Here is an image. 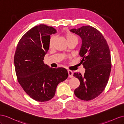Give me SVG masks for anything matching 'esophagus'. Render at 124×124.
<instances>
[{"label":"esophagus","instance_id":"1","mask_svg":"<svg viewBox=\"0 0 124 124\" xmlns=\"http://www.w3.org/2000/svg\"><path fill=\"white\" fill-rule=\"evenodd\" d=\"M68 74H69V77L70 78L73 77V72L72 71V70H68Z\"/></svg>","mask_w":124,"mask_h":124}]
</instances>
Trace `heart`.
Listing matches in <instances>:
<instances>
[{"mask_svg":"<svg viewBox=\"0 0 124 124\" xmlns=\"http://www.w3.org/2000/svg\"><path fill=\"white\" fill-rule=\"evenodd\" d=\"M65 37L66 38V40L68 41V42L70 41H77L78 40V38L76 35L70 32H68L66 33L65 34ZM54 36H51L50 38V40H49V46H52L53 44V42H54Z\"/></svg>","mask_w":124,"mask_h":124,"instance_id":"b5f03b06","label":"heart"}]
</instances>
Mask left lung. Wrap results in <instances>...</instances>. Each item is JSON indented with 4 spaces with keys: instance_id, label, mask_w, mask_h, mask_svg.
<instances>
[{
    "instance_id": "left-lung-1",
    "label": "left lung",
    "mask_w": 124,
    "mask_h": 124,
    "mask_svg": "<svg viewBox=\"0 0 124 124\" xmlns=\"http://www.w3.org/2000/svg\"><path fill=\"white\" fill-rule=\"evenodd\" d=\"M82 38L80 63L86 69L84 75L74 73L80 85L74 90L76 96L89 101L99 95L107 86L111 70V58L108 45L102 34L89 25L70 30Z\"/></svg>"
}]
</instances>
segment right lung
I'll use <instances>...</instances> for the list:
<instances>
[{
    "mask_svg": "<svg viewBox=\"0 0 124 124\" xmlns=\"http://www.w3.org/2000/svg\"><path fill=\"white\" fill-rule=\"evenodd\" d=\"M56 32L54 27L40 24L27 31L16 47L14 63L17 81L37 101L51 100L58 85L68 77L65 69L50 68L43 61L49 48L50 35Z\"/></svg>",
    "mask_w": 124,
    "mask_h": 124,
    "instance_id": "obj_1",
    "label": "right lung"
}]
</instances>
